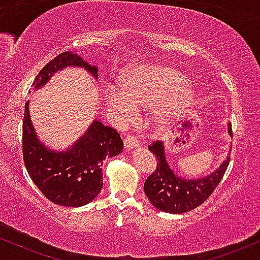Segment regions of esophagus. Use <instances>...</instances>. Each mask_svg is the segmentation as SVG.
Instances as JSON below:
<instances>
[{"instance_id":"34e87169","label":"esophagus","mask_w":260,"mask_h":260,"mask_svg":"<svg viewBox=\"0 0 260 260\" xmlns=\"http://www.w3.org/2000/svg\"><path fill=\"white\" fill-rule=\"evenodd\" d=\"M123 145H124V149H126V150H128V151L133 150V149L140 148L139 140L133 136H127L126 138H124Z\"/></svg>"}]
</instances>
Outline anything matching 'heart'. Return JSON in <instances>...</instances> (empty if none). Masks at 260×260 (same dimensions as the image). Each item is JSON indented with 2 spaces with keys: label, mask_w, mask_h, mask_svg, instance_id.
<instances>
[{
  "label": "heart",
  "mask_w": 260,
  "mask_h": 260,
  "mask_svg": "<svg viewBox=\"0 0 260 260\" xmlns=\"http://www.w3.org/2000/svg\"><path fill=\"white\" fill-rule=\"evenodd\" d=\"M120 90L107 89L106 105L122 118L136 109L149 107L150 120L156 127H166L189 106L196 90L186 76L169 66L140 64L121 77Z\"/></svg>",
  "instance_id": "b5f03b06"
}]
</instances>
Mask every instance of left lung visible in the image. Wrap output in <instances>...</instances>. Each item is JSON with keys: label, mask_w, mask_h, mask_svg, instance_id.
<instances>
[{"label": "left lung", "mask_w": 260, "mask_h": 260, "mask_svg": "<svg viewBox=\"0 0 260 260\" xmlns=\"http://www.w3.org/2000/svg\"><path fill=\"white\" fill-rule=\"evenodd\" d=\"M228 132L232 137L231 123ZM157 161L156 170L147 178L144 192L153 207L171 214L193 210L210 197L220 183L230 162V155L210 174L199 177H186L175 171L166 159L165 144L156 142L149 147Z\"/></svg>", "instance_id": "8db88e82"}]
</instances>
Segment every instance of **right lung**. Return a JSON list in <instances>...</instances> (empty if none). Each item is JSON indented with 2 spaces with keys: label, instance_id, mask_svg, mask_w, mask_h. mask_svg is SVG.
<instances>
[{
  "label": "right lung",
  "instance_id": "1",
  "mask_svg": "<svg viewBox=\"0 0 260 260\" xmlns=\"http://www.w3.org/2000/svg\"><path fill=\"white\" fill-rule=\"evenodd\" d=\"M80 68L98 80L96 66L84 61L77 52L66 51L51 59L39 72L32 86L44 88L53 74L66 68ZM26 101L23 120V157L25 168L41 193L57 205L78 208L94 201L103 188L101 164L106 157L121 154L120 134L103 122L94 120L73 144L56 150L38 137Z\"/></svg>",
  "mask_w": 260,
  "mask_h": 260
}]
</instances>
